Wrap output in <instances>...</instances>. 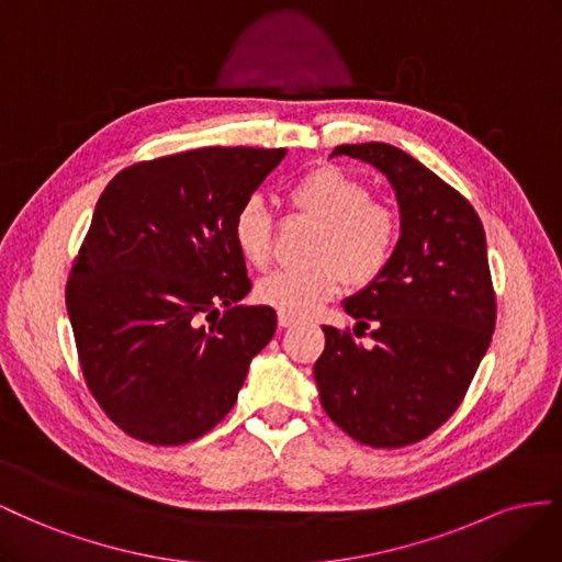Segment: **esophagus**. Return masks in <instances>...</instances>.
Returning <instances> with one entry per match:
<instances>
[{
  "label": "esophagus",
  "instance_id": "34e87169",
  "mask_svg": "<svg viewBox=\"0 0 562 562\" xmlns=\"http://www.w3.org/2000/svg\"><path fill=\"white\" fill-rule=\"evenodd\" d=\"M278 323H280V327H292V325H296V317L280 313V315H278Z\"/></svg>",
  "mask_w": 562,
  "mask_h": 562
}]
</instances>
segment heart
I'll list each match as a JSON object with an SVG mask.
<instances>
[{
	"mask_svg": "<svg viewBox=\"0 0 562 562\" xmlns=\"http://www.w3.org/2000/svg\"><path fill=\"white\" fill-rule=\"evenodd\" d=\"M294 212L319 221L311 249L315 263L282 268L256 284L266 306L306 317L327 303L348 280L372 284L393 261L400 243V216L389 202L372 198V188L339 167H317L286 190ZM233 239L243 259L263 270L272 261V214L261 200H247L235 212Z\"/></svg>",
	"mask_w": 562,
	"mask_h": 562,
	"instance_id": "1",
	"label": "heart"
}]
</instances>
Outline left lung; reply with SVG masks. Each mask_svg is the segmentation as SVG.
Returning <instances> with one entry per match:
<instances>
[{"label": "left lung", "instance_id": "1", "mask_svg": "<svg viewBox=\"0 0 562 562\" xmlns=\"http://www.w3.org/2000/svg\"><path fill=\"white\" fill-rule=\"evenodd\" d=\"M386 173L400 204L393 261L344 308L350 329H325L315 383L329 419L352 440L383 450L438 430L467 395L492 341L496 296L485 231L471 202L419 159L389 143L336 146Z\"/></svg>", "mask_w": 562, "mask_h": 562}]
</instances>
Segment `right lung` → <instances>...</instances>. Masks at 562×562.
<instances>
[{
    "label": "right lung",
    "mask_w": 562,
    "mask_h": 562,
    "mask_svg": "<svg viewBox=\"0 0 562 562\" xmlns=\"http://www.w3.org/2000/svg\"><path fill=\"white\" fill-rule=\"evenodd\" d=\"M284 148H198L122 169L72 261L66 306L95 403L126 436L186 445L226 416L272 339L249 290L235 212Z\"/></svg>",
    "instance_id": "1"
}]
</instances>
